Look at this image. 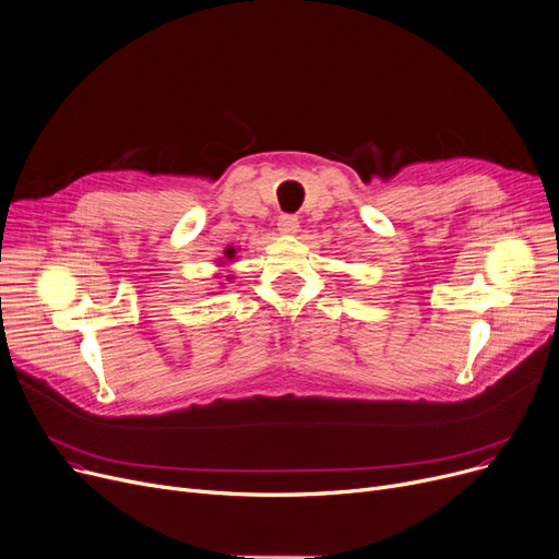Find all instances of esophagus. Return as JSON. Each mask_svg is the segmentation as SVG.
<instances>
[{
    "label": "esophagus",
    "instance_id": "1",
    "mask_svg": "<svg viewBox=\"0 0 559 559\" xmlns=\"http://www.w3.org/2000/svg\"><path fill=\"white\" fill-rule=\"evenodd\" d=\"M278 230L283 235H295L299 230V219L295 214H281L278 216Z\"/></svg>",
    "mask_w": 559,
    "mask_h": 559
}]
</instances>
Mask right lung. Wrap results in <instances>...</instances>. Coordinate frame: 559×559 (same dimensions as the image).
Returning <instances> with one entry per match:
<instances>
[{
	"label": "right lung",
	"mask_w": 559,
	"mask_h": 559,
	"mask_svg": "<svg viewBox=\"0 0 559 559\" xmlns=\"http://www.w3.org/2000/svg\"><path fill=\"white\" fill-rule=\"evenodd\" d=\"M226 258H235V249H228V251H226Z\"/></svg>",
	"instance_id": "right-lung-1"
}]
</instances>
